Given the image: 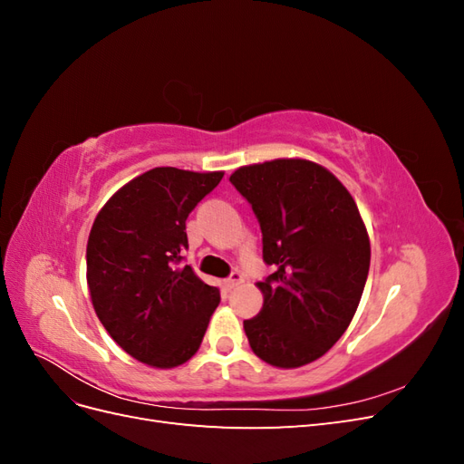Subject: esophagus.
<instances>
[{"instance_id":"34e87169","label":"esophagus","mask_w":464,"mask_h":464,"mask_svg":"<svg viewBox=\"0 0 464 464\" xmlns=\"http://www.w3.org/2000/svg\"><path fill=\"white\" fill-rule=\"evenodd\" d=\"M244 275L242 273H237V271H234L227 280H224V285H227V288L228 290H232V288H236V286H240L242 283H244Z\"/></svg>"}]
</instances>
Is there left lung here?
<instances>
[{
  "instance_id": "1",
  "label": "left lung",
  "mask_w": 464,
  "mask_h": 464,
  "mask_svg": "<svg viewBox=\"0 0 464 464\" xmlns=\"http://www.w3.org/2000/svg\"><path fill=\"white\" fill-rule=\"evenodd\" d=\"M232 186L254 208L263 261V310L244 321L249 346L276 368H300L341 339L370 271V237L353 195L304 159L242 166Z\"/></svg>"
}]
</instances>
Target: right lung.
Listing matches in <instances>:
<instances>
[{"mask_svg":"<svg viewBox=\"0 0 464 464\" xmlns=\"http://www.w3.org/2000/svg\"><path fill=\"white\" fill-rule=\"evenodd\" d=\"M224 172L162 166L118 189L96 215L87 244L94 312L125 353L152 368H176L198 353L220 302L181 266L186 220Z\"/></svg>","mask_w":464,"mask_h":464,"instance_id":"add662e5","label":"right lung"}]
</instances>
